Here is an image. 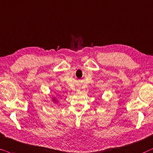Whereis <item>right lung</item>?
Wrapping results in <instances>:
<instances>
[{"label":"right lung","instance_id":"right-lung-1","mask_svg":"<svg viewBox=\"0 0 153 153\" xmlns=\"http://www.w3.org/2000/svg\"><path fill=\"white\" fill-rule=\"evenodd\" d=\"M51 99H52V101L53 103H58L59 99L55 97V96H52V97L51 98Z\"/></svg>","mask_w":153,"mask_h":153}]
</instances>
